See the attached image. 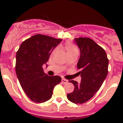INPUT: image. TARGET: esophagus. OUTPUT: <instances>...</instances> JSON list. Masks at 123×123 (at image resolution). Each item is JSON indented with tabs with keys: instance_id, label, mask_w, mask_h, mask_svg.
I'll return each mask as SVG.
<instances>
[{
	"instance_id": "esophagus-1",
	"label": "esophagus",
	"mask_w": 123,
	"mask_h": 123,
	"mask_svg": "<svg viewBox=\"0 0 123 123\" xmlns=\"http://www.w3.org/2000/svg\"><path fill=\"white\" fill-rule=\"evenodd\" d=\"M61 81H62V83L63 84H66V83H67L68 81L67 80H66V79H62Z\"/></svg>"
}]
</instances>
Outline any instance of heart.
I'll return each mask as SVG.
<instances>
[{"label": "heart", "instance_id": "heart-1", "mask_svg": "<svg viewBox=\"0 0 123 123\" xmlns=\"http://www.w3.org/2000/svg\"><path fill=\"white\" fill-rule=\"evenodd\" d=\"M65 49H66L67 52V54L68 53L73 52L77 50V49L73 44H72L70 43H67L66 45H65Z\"/></svg>", "mask_w": 123, "mask_h": 123}]
</instances>
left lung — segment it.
Wrapping results in <instances>:
<instances>
[{"label":"left lung","instance_id":"obj_1","mask_svg":"<svg viewBox=\"0 0 123 123\" xmlns=\"http://www.w3.org/2000/svg\"><path fill=\"white\" fill-rule=\"evenodd\" d=\"M80 50L77 63L81 82L69 80L74 86V90L67 95L69 101L83 104L90 100L97 92L108 74V59L105 50L91 38H74Z\"/></svg>","mask_w":123,"mask_h":123}]
</instances>
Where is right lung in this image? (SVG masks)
Instances as JSON below:
<instances>
[{
  "label": "right lung",
  "instance_id": "right-lung-1",
  "mask_svg": "<svg viewBox=\"0 0 123 123\" xmlns=\"http://www.w3.org/2000/svg\"><path fill=\"white\" fill-rule=\"evenodd\" d=\"M62 40L36 34L24 41L17 51V77L26 95L32 101L43 103L50 99L54 87L61 81V77L45 74L42 66L48 61L52 52Z\"/></svg>",
  "mask_w": 123,
  "mask_h": 123
}]
</instances>
